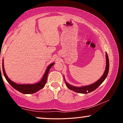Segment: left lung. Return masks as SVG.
Masks as SVG:
<instances>
[{"mask_svg":"<svg viewBox=\"0 0 123 123\" xmlns=\"http://www.w3.org/2000/svg\"><path fill=\"white\" fill-rule=\"evenodd\" d=\"M106 66L105 70L104 72V73L103 75L101 76V78H100L99 80H98L96 82L94 83V84L88 85V86H86L84 87H74L72 85L68 84L67 82L65 81V84L66 86L70 90L73 91L75 92L79 93H83V94H86V93H90L91 92L94 91L102 83L104 82V81L105 80L107 76L108 73H109V57H108L107 53H106Z\"/></svg>","mask_w":123,"mask_h":123,"instance_id":"obj_1","label":"left lung"}]
</instances>
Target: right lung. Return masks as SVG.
Wrapping results in <instances>:
<instances>
[{
    "mask_svg": "<svg viewBox=\"0 0 123 123\" xmlns=\"http://www.w3.org/2000/svg\"><path fill=\"white\" fill-rule=\"evenodd\" d=\"M54 64V63H51V64L48 67L47 69L45 71V73L44 74V76H43L42 79L41 81L37 83V84H33V85H19V84H17L16 83L13 82V81L9 79L6 74L5 73V69H4V63L3 62V71L4 73V76H5V79H6L7 81L9 83L10 85L14 88L16 90L20 92V93H24V94H32V93H34L38 91L39 89H42L43 87H44L45 84L47 82V77H48V73L49 72V70L50 69V68L52 66H53Z\"/></svg>",
    "mask_w": 123,
    "mask_h": 123,
    "instance_id": "1",
    "label": "right lung"
}]
</instances>
